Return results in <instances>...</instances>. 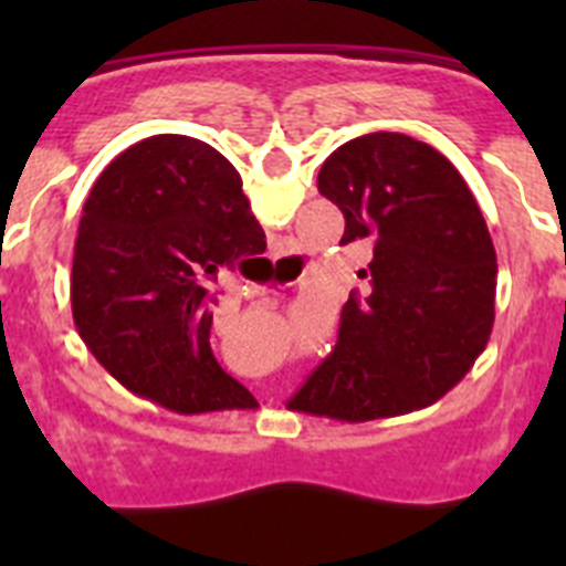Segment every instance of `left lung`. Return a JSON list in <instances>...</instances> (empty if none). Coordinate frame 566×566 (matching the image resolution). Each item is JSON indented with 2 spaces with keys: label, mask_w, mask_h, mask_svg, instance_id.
<instances>
[{
  "label": "left lung",
  "mask_w": 566,
  "mask_h": 566,
  "mask_svg": "<svg viewBox=\"0 0 566 566\" xmlns=\"http://www.w3.org/2000/svg\"><path fill=\"white\" fill-rule=\"evenodd\" d=\"M319 195L345 218L343 243L371 263L339 314L334 352L289 408L343 422L433 405L470 371L493 332L496 249L459 169L431 144L368 133L319 167Z\"/></svg>",
  "instance_id": "8db88e82"
}]
</instances>
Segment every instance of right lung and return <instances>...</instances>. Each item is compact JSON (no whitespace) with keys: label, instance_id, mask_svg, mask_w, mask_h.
<instances>
[{"label":"right lung","instance_id":"right-lung-1","mask_svg":"<svg viewBox=\"0 0 566 566\" xmlns=\"http://www.w3.org/2000/svg\"><path fill=\"white\" fill-rule=\"evenodd\" d=\"M266 249L238 169L189 135L124 149L90 189L70 300L93 357L178 413L254 408L209 345V280Z\"/></svg>","mask_w":566,"mask_h":566}]
</instances>
